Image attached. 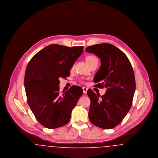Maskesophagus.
Masks as SVG:
<instances>
[{
	"instance_id": "1",
	"label": "esophagus",
	"mask_w": 158,
	"mask_h": 158,
	"mask_svg": "<svg viewBox=\"0 0 158 158\" xmlns=\"http://www.w3.org/2000/svg\"><path fill=\"white\" fill-rule=\"evenodd\" d=\"M88 89L87 88H86V87H83V94H86Z\"/></svg>"
}]
</instances>
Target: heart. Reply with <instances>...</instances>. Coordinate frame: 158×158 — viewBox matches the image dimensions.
Listing matches in <instances>:
<instances>
[{
  "label": "heart",
  "instance_id": "b5f03b06",
  "mask_svg": "<svg viewBox=\"0 0 158 158\" xmlns=\"http://www.w3.org/2000/svg\"><path fill=\"white\" fill-rule=\"evenodd\" d=\"M97 59V58L96 57H95L94 56L90 55V56H87V57H86V60L87 63H88V64L89 65L90 63H91L94 60H95V59Z\"/></svg>",
  "mask_w": 158,
  "mask_h": 158
}]
</instances>
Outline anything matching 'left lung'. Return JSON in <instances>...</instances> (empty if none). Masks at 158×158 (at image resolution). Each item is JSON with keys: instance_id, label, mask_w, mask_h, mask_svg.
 <instances>
[{"instance_id": "1", "label": "left lung", "mask_w": 158, "mask_h": 158, "mask_svg": "<svg viewBox=\"0 0 158 158\" xmlns=\"http://www.w3.org/2000/svg\"><path fill=\"white\" fill-rule=\"evenodd\" d=\"M86 51L100 58L101 65L94 82H101L96 86L107 89L101 97L90 89L87 91L90 99L89 119L98 127L111 129L120 123L132 105L135 89L134 71L126 55L111 44L91 45Z\"/></svg>"}]
</instances>
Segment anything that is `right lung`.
<instances>
[{"label": "right lung", "mask_w": 158, "mask_h": 158, "mask_svg": "<svg viewBox=\"0 0 158 158\" xmlns=\"http://www.w3.org/2000/svg\"><path fill=\"white\" fill-rule=\"evenodd\" d=\"M83 47L51 44L38 52L26 69L24 86L27 102L38 122L47 128L66 125L82 95V88L72 86L60 94L59 77L70 76V70L81 55Z\"/></svg>", "instance_id": "obj_1"}]
</instances>
